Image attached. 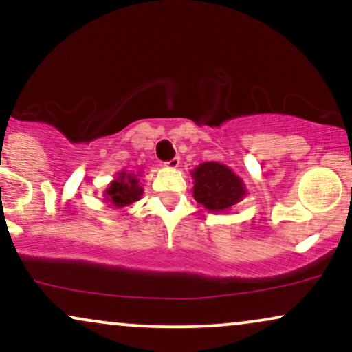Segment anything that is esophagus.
Returning a JSON list of instances; mask_svg holds the SVG:
<instances>
[{
	"mask_svg": "<svg viewBox=\"0 0 352 352\" xmlns=\"http://www.w3.org/2000/svg\"><path fill=\"white\" fill-rule=\"evenodd\" d=\"M165 165H167L168 168H177L180 165V159L179 157H173L172 160H168V162H165Z\"/></svg>",
	"mask_w": 352,
	"mask_h": 352,
	"instance_id": "esophagus-1",
	"label": "esophagus"
}]
</instances>
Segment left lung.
Listing matches in <instances>:
<instances>
[{"label": "left lung", "mask_w": 352, "mask_h": 352, "mask_svg": "<svg viewBox=\"0 0 352 352\" xmlns=\"http://www.w3.org/2000/svg\"><path fill=\"white\" fill-rule=\"evenodd\" d=\"M193 199L208 212H225L243 200L246 188L243 180L227 165L204 162L192 172Z\"/></svg>", "instance_id": "left-lung-1"}]
</instances>
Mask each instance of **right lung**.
<instances>
[{"label": "right lung", "mask_w": 352, "mask_h": 352, "mask_svg": "<svg viewBox=\"0 0 352 352\" xmlns=\"http://www.w3.org/2000/svg\"><path fill=\"white\" fill-rule=\"evenodd\" d=\"M139 177H140L139 172L137 173L120 172L119 175H117V179L109 184L106 192H104V197H106L104 200L109 201V204L116 208L127 207V205L140 200V197H142L144 193V188L140 187Z\"/></svg>", "instance_id": "1"}]
</instances>
